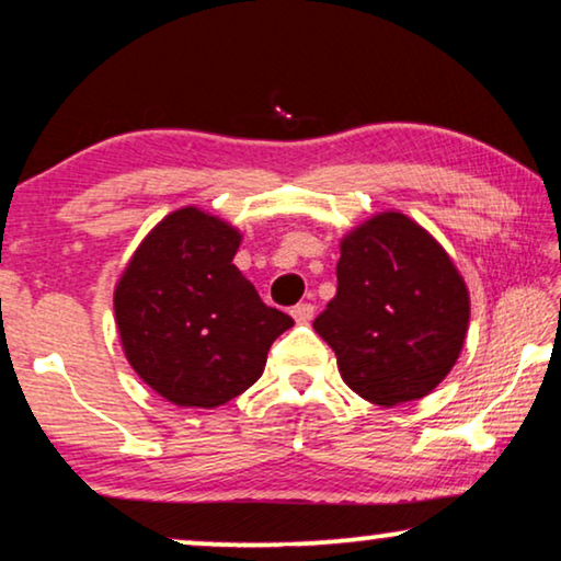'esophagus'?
<instances>
[{"label": "esophagus", "instance_id": "esophagus-1", "mask_svg": "<svg viewBox=\"0 0 561 561\" xmlns=\"http://www.w3.org/2000/svg\"><path fill=\"white\" fill-rule=\"evenodd\" d=\"M290 317H294L298 324H307L311 322V317H314V307H311V304H296V307L290 309Z\"/></svg>", "mask_w": 561, "mask_h": 561}]
</instances>
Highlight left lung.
I'll use <instances>...</instances> for the list:
<instances>
[{
    "mask_svg": "<svg viewBox=\"0 0 561 561\" xmlns=\"http://www.w3.org/2000/svg\"><path fill=\"white\" fill-rule=\"evenodd\" d=\"M343 381L381 407L412 402L454 368L469 330V290L448 252L399 210L340 242L337 294L314 319Z\"/></svg>",
    "mask_w": 561,
    "mask_h": 561,
    "instance_id": "obj_1",
    "label": "left lung"
}]
</instances>
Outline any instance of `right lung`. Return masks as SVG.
<instances>
[{
	"label": "right lung",
	"mask_w": 561,
	"mask_h": 561,
	"mask_svg": "<svg viewBox=\"0 0 561 561\" xmlns=\"http://www.w3.org/2000/svg\"><path fill=\"white\" fill-rule=\"evenodd\" d=\"M239 229L185 206L144 237L115 286L130 368L178 407L214 410L263 376L273 340L294 327L231 263Z\"/></svg>",
	"instance_id": "right-lung-1"
}]
</instances>
